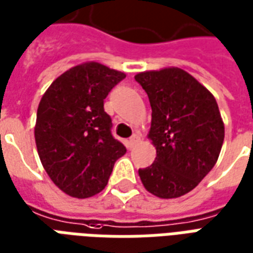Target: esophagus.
<instances>
[{
	"mask_svg": "<svg viewBox=\"0 0 253 253\" xmlns=\"http://www.w3.org/2000/svg\"><path fill=\"white\" fill-rule=\"evenodd\" d=\"M138 141H139V135H138V134H132L131 138L128 139V142L127 143H128V146H130V148H132V146H134V145H135Z\"/></svg>",
	"mask_w": 253,
	"mask_h": 253,
	"instance_id": "obj_1",
	"label": "esophagus"
}]
</instances>
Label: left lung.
Masks as SVG:
<instances>
[{
    "mask_svg": "<svg viewBox=\"0 0 253 253\" xmlns=\"http://www.w3.org/2000/svg\"><path fill=\"white\" fill-rule=\"evenodd\" d=\"M148 93L154 163L138 170L143 187L164 199L194 190L215 165L225 127L214 96L179 67L138 73Z\"/></svg>",
    "mask_w": 253,
    "mask_h": 253,
    "instance_id": "1",
    "label": "left lung"
}]
</instances>
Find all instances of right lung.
<instances>
[{
  "instance_id": "right-lung-1",
  "label": "right lung",
  "mask_w": 253,
  "mask_h": 253,
  "mask_svg": "<svg viewBox=\"0 0 253 253\" xmlns=\"http://www.w3.org/2000/svg\"><path fill=\"white\" fill-rule=\"evenodd\" d=\"M126 74L97 62L69 69L43 94L35 141L43 168L54 184L74 198L104 190L115 161L126 153L112 137L104 99Z\"/></svg>"
}]
</instances>
